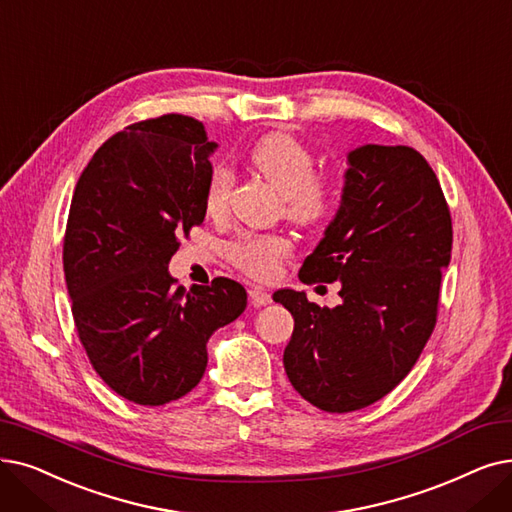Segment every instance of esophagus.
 Returning <instances> with one entry per match:
<instances>
[{"instance_id":"obj_1","label":"esophagus","mask_w":512,"mask_h":512,"mask_svg":"<svg viewBox=\"0 0 512 512\" xmlns=\"http://www.w3.org/2000/svg\"><path fill=\"white\" fill-rule=\"evenodd\" d=\"M249 301H251V305L261 307V305L272 303V295L265 291V288H261V286H253L251 291H249Z\"/></svg>"}]
</instances>
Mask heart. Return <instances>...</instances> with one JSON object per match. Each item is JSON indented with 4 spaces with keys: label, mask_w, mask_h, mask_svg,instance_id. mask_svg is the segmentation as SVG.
I'll use <instances>...</instances> for the list:
<instances>
[{
    "label": "heart",
    "mask_w": 512,
    "mask_h": 512,
    "mask_svg": "<svg viewBox=\"0 0 512 512\" xmlns=\"http://www.w3.org/2000/svg\"><path fill=\"white\" fill-rule=\"evenodd\" d=\"M255 173L282 194L284 217L297 226H320L339 209V186L328 175L316 173V157L307 144L291 133H268L247 154ZM232 171L217 163L211 169L205 209L224 213L232 192ZM291 253V240L282 234H247L230 244L228 257L234 268L257 280L276 276L280 259Z\"/></svg>",
    "instance_id": "obj_1"
}]
</instances>
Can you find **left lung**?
<instances>
[{"label":"left lung","mask_w":512,"mask_h":512,"mask_svg":"<svg viewBox=\"0 0 512 512\" xmlns=\"http://www.w3.org/2000/svg\"><path fill=\"white\" fill-rule=\"evenodd\" d=\"M337 217L299 280L341 282L337 307L282 288L295 318L284 349L288 381L324 412H353L402 383L437 324L452 215L427 159L408 146L349 152Z\"/></svg>","instance_id":"1"}]
</instances>
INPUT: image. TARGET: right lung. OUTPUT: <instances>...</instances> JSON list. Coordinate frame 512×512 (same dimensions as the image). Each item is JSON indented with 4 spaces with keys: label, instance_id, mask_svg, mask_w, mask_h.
Masks as SVG:
<instances>
[{
    "label": "right lung",
    "instance_id": "add662e5",
    "mask_svg": "<svg viewBox=\"0 0 512 512\" xmlns=\"http://www.w3.org/2000/svg\"><path fill=\"white\" fill-rule=\"evenodd\" d=\"M215 148L192 117L138 121L96 150L75 186L62 247L75 328L100 379L133 404L190 393L209 337L247 307L236 280L186 291L167 272L177 238L205 219Z\"/></svg>",
    "mask_w": 512,
    "mask_h": 512
}]
</instances>
